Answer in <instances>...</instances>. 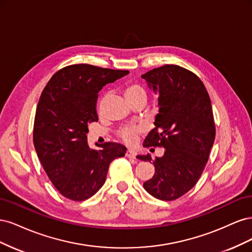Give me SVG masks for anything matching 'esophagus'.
<instances>
[{
  "instance_id": "34e87169",
  "label": "esophagus",
  "mask_w": 252,
  "mask_h": 252,
  "mask_svg": "<svg viewBox=\"0 0 252 252\" xmlns=\"http://www.w3.org/2000/svg\"><path fill=\"white\" fill-rule=\"evenodd\" d=\"M126 157L129 158H135L136 157V152L134 150H131V149H128L126 151Z\"/></svg>"
}]
</instances>
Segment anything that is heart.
Masks as SVG:
<instances>
[{
    "label": "heart",
    "mask_w": 252,
    "mask_h": 252,
    "mask_svg": "<svg viewBox=\"0 0 252 252\" xmlns=\"http://www.w3.org/2000/svg\"><path fill=\"white\" fill-rule=\"evenodd\" d=\"M125 96L127 97L128 102H132L134 100H138V98L142 96H146V90L144 89L139 84H129L125 88ZM142 131L141 127L131 126V127H126L122 129L120 135L121 138L123 139L124 142L127 144H133L138 138V134Z\"/></svg>",
    "instance_id": "1"
}]
</instances>
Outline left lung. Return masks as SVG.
Segmentation results:
<instances>
[{"instance_id":"obj_1","label":"left lung","mask_w":252,"mask_h":252,"mask_svg":"<svg viewBox=\"0 0 252 252\" xmlns=\"http://www.w3.org/2000/svg\"><path fill=\"white\" fill-rule=\"evenodd\" d=\"M142 78L159 94L156 127L143 146L165 148L143 186L158 200L173 201L196 184L209 158L216 136L211 101L200 78L181 66L164 65ZM136 158L151 161L149 155Z\"/></svg>"}]
</instances>
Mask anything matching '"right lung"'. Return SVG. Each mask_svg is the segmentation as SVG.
Returning a JSON list of instances; mask_svg holds the SVG:
<instances>
[{"label":"right lung","instance_id":"add662e5","mask_svg":"<svg viewBox=\"0 0 252 252\" xmlns=\"http://www.w3.org/2000/svg\"><path fill=\"white\" fill-rule=\"evenodd\" d=\"M88 64L66 66L52 75L40 96L33 144L40 162L59 192L72 201L93 196L106 181L110 163L126 147L107 142L101 150L87 144L88 125L97 122V94L128 74ZM97 146V144H96Z\"/></svg>","mask_w":252,"mask_h":252}]
</instances>
